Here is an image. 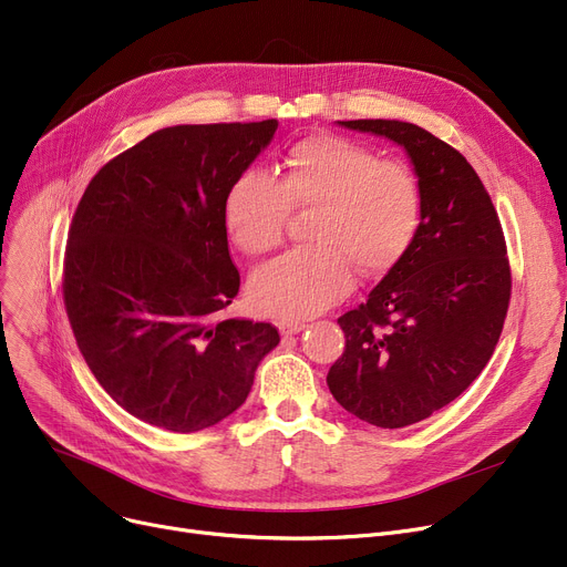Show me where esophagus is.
<instances>
[{
    "label": "esophagus",
    "instance_id": "obj_1",
    "mask_svg": "<svg viewBox=\"0 0 567 567\" xmlns=\"http://www.w3.org/2000/svg\"><path fill=\"white\" fill-rule=\"evenodd\" d=\"M278 329H280V333H282L285 338H289V336L301 333V331L306 329V323H303V321H291V319H287V321H280V323H278Z\"/></svg>",
    "mask_w": 567,
    "mask_h": 567
}]
</instances>
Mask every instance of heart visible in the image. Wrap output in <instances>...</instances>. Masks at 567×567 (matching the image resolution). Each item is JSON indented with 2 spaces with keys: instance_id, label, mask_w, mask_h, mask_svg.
<instances>
[{
  "instance_id": "1",
  "label": "heart",
  "mask_w": 567,
  "mask_h": 567,
  "mask_svg": "<svg viewBox=\"0 0 567 567\" xmlns=\"http://www.w3.org/2000/svg\"><path fill=\"white\" fill-rule=\"evenodd\" d=\"M310 248L264 266L250 282L252 306L274 317H312L363 276L393 268L423 220V190L402 161H381L370 146L340 135L293 142L280 178L248 169L225 195V227L246 255L276 250L291 212H312Z\"/></svg>"
}]
</instances>
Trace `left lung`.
Returning <instances> with one entry per match:
<instances>
[{"label": "left lung", "instance_id": "8db88e82", "mask_svg": "<svg viewBox=\"0 0 567 567\" xmlns=\"http://www.w3.org/2000/svg\"><path fill=\"white\" fill-rule=\"evenodd\" d=\"M340 124L404 146L423 190L419 234L368 301L338 319L347 344L326 377L355 419L395 430L451 404L489 363L511 306L508 248L457 148L391 118Z\"/></svg>", "mask_w": 567, "mask_h": 567}]
</instances>
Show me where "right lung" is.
Wrapping results in <instances>:
<instances>
[{"instance_id":"1","label":"right lung","mask_w":567,"mask_h":567,"mask_svg":"<svg viewBox=\"0 0 567 567\" xmlns=\"http://www.w3.org/2000/svg\"><path fill=\"white\" fill-rule=\"evenodd\" d=\"M278 118L156 131L89 182L64 255V306L82 359L135 419L188 434L250 393L276 326L227 319L241 276L225 195Z\"/></svg>"}]
</instances>
